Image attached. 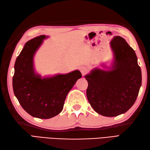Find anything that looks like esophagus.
I'll return each instance as SVG.
<instances>
[{
    "instance_id": "esophagus-1",
    "label": "esophagus",
    "mask_w": 150,
    "mask_h": 150,
    "mask_svg": "<svg viewBox=\"0 0 150 150\" xmlns=\"http://www.w3.org/2000/svg\"><path fill=\"white\" fill-rule=\"evenodd\" d=\"M80 71H81V72L83 74H84L88 71V69L85 67H81V69H80Z\"/></svg>"
}]
</instances>
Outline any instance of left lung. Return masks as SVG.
Instances as JSON below:
<instances>
[{"label":"left lung","instance_id":"1","mask_svg":"<svg viewBox=\"0 0 150 150\" xmlns=\"http://www.w3.org/2000/svg\"><path fill=\"white\" fill-rule=\"evenodd\" d=\"M110 46L114 54L110 70L94 69L85 78L88 83L86 96L91 106L99 115L113 117L125 113L134 105L142 74L136 54L125 39L115 36Z\"/></svg>","mask_w":150,"mask_h":150}]
</instances>
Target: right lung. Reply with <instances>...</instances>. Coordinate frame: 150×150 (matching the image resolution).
<instances>
[{
	"mask_svg": "<svg viewBox=\"0 0 150 150\" xmlns=\"http://www.w3.org/2000/svg\"><path fill=\"white\" fill-rule=\"evenodd\" d=\"M46 38L39 35L25 43L14 64L13 78L14 93L21 107L41 119L53 118L62 111L68 93L82 76L78 70L47 78L36 74L34 57Z\"/></svg>",
	"mask_w": 150,
	"mask_h": 150,
	"instance_id": "1",
	"label": "right lung"
}]
</instances>
